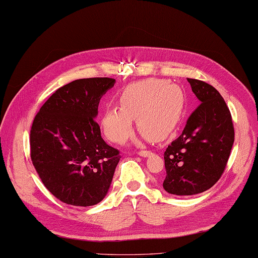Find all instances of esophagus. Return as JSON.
Wrapping results in <instances>:
<instances>
[{
  "label": "esophagus",
  "mask_w": 258,
  "mask_h": 258,
  "mask_svg": "<svg viewBox=\"0 0 258 258\" xmlns=\"http://www.w3.org/2000/svg\"><path fill=\"white\" fill-rule=\"evenodd\" d=\"M150 154V151L147 149H142V150H138V155L142 156V157H147Z\"/></svg>",
  "instance_id": "esophagus-1"
}]
</instances>
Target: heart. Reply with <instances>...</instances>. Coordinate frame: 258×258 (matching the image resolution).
Wrapping results in <instances>:
<instances>
[{
	"instance_id": "obj_1",
	"label": "heart",
	"mask_w": 258,
	"mask_h": 258,
	"mask_svg": "<svg viewBox=\"0 0 258 258\" xmlns=\"http://www.w3.org/2000/svg\"><path fill=\"white\" fill-rule=\"evenodd\" d=\"M118 105L105 108L101 128L111 142L123 144L138 128L154 141L162 140L179 124L185 107L182 89L166 79H146L127 85L118 95Z\"/></svg>"
}]
</instances>
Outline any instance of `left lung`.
<instances>
[{"mask_svg": "<svg viewBox=\"0 0 258 258\" xmlns=\"http://www.w3.org/2000/svg\"><path fill=\"white\" fill-rule=\"evenodd\" d=\"M187 82L201 104L163 155V188L179 196L200 194L214 186L224 172L234 142L232 117L219 91L198 79Z\"/></svg>", "mask_w": 258, "mask_h": 258, "instance_id": "left-lung-1", "label": "left lung"}]
</instances>
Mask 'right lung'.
<instances>
[{"mask_svg":"<svg viewBox=\"0 0 258 258\" xmlns=\"http://www.w3.org/2000/svg\"><path fill=\"white\" fill-rule=\"evenodd\" d=\"M114 83L92 77L65 85L32 122V164L49 192L65 204L92 206L108 193L121 156L103 141L95 117L101 97Z\"/></svg>","mask_w":258,"mask_h":258,"instance_id":"add662e5","label":"right lung"}]
</instances>
